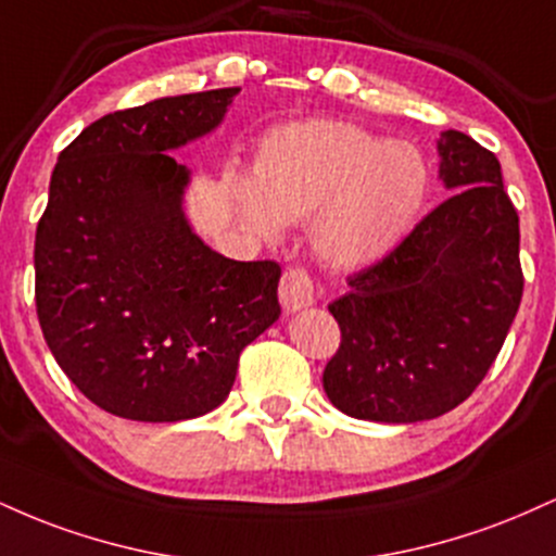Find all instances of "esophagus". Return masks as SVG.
<instances>
[{
	"mask_svg": "<svg viewBox=\"0 0 556 556\" xmlns=\"http://www.w3.org/2000/svg\"><path fill=\"white\" fill-rule=\"evenodd\" d=\"M279 300H282V308L287 314H295L300 308H308L314 305L316 292H314V279L300 266H292L282 274V282H279Z\"/></svg>",
	"mask_w": 556,
	"mask_h": 556,
	"instance_id": "34e87169",
	"label": "esophagus"
}]
</instances>
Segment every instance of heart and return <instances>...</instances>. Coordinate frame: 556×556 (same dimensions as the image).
<instances>
[{"instance_id": "obj_1", "label": "heart", "mask_w": 556, "mask_h": 556, "mask_svg": "<svg viewBox=\"0 0 556 556\" xmlns=\"http://www.w3.org/2000/svg\"><path fill=\"white\" fill-rule=\"evenodd\" d=\"M429 190V162L416 146L342 119L282 127L261 146L256 180L225 175L229 203L261 235L316 214V251L342 269L389 256L416 227Z\"/></svg>"}]
</instances>
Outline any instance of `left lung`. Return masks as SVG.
<instances>
[{
  "label": "left lung",
  "instance_id": "1",
  "mask_svg": "<svg viewBox=\"0 0 556 556\" xmlns=\"http://www.w3.org/2000/svg\"><path fill=\"white\" fill-rule=\"evenodd\" d=\"M437 151L452 195L329 305L342 342L324 392L353 418L450 413L481 384L520 308V219L500 159L460 130L442 132Z\"/></svg>",
  "mask_w": 556,
  "mask_h": 556
}]
</instances>
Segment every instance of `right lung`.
Segmentation results:
<instances>
[{
    "mask_svg": "<svg viewBox=\"0 0 556 556\" xmlns=\"http://www.w3.org/2000/svg\"><path fill=\"white\" fill-rule=\"evenodd\" d=\"M240 88L106 114L56 159L36 229V314L67 379L112 416L175 424L227 400L245 344L282 308L277 261H232L190 227V169Z\"/></svg>",
    "mask_w": 556,
    "mask_h": 556,
    "instance_id": "1",
    "label": "right lung"
}]
</instances>
